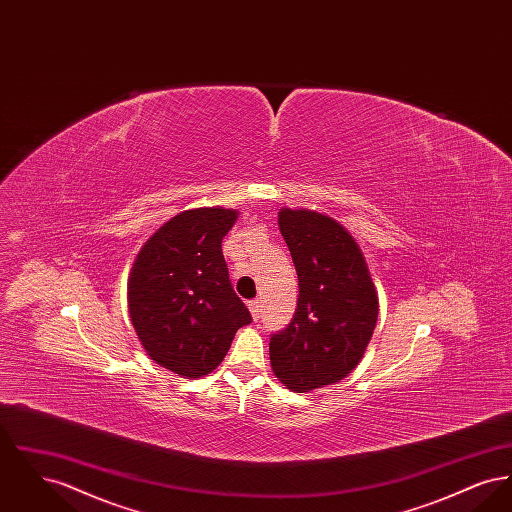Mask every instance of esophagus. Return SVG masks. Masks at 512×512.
Masks as SVG:
<instances>
[{"label": "esophagus", "mask_w": 512, "mask_h": 512, "mask_svg": "<svg viewBox=\"0 0 512 512\" xmlns=\"http://www.w3.org/2000/svg\"><path fill=\"white\" fill-rule=\"evenodd\" d=\"M249 311H251L253 320H259V317H261V299H251L249 301Z\"/></svg>", "instance_id": "1"}]
</instances>
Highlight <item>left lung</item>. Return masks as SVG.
Masks as SVG:
<instances>
[{
  "instance_id": "1",
  "label": "left lung",
  "mask_w": 512,
  "mask_h": 512,
  "mask_svg": "<svg viewBox=\"0 0 512 512\" xmlns=\"http://www.w3.org/2000/svg\"><path fill=\"white\" fill-rule=\"evenodd\" d=\"M278 226L299 297L288 328L270 338V366L282 384L305 393L340 382L359 365L378 320V295L363 251L340 222L280 209Z\"/></svg>"
}]
</instances>
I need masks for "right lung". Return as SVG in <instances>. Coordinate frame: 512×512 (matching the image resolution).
Returning a JSON list of instances; mask_svg holds the SVG:
<instances>
[{"label": "right lung", "mask_w": 512, "mask_h": 512, "mask_svg": "<svg viewBox=\"0 0 512 512\" xmlns=\"http://www.w3.org/2000/svg\"><path fill=\"white\" fill-rule=\"evenodd\" d=\"M238 211L199 207L167 220L140 249L128 313L147 355L184 378L213 372L251 322L222 255Z\"/></svg>", "instance_id": "add662e5"}]
</instances>
